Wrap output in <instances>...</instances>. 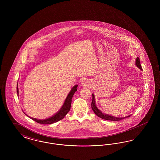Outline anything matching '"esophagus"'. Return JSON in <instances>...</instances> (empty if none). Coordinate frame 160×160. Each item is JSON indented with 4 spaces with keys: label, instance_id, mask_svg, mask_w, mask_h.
Returning a JSON list of instances; mask_svg holds the SVG:
<instances>
[{
    "label": "esophagus",
    "instance_id": "esophagus-1",
    "mask_svg": "<svg viewBox=\"0 0 160 160\" xmlns=\"http://www.w3.org/2000/svg\"><path fill=\"white\" fill-rule=\"evenodd\" d=\"M80 85H81L82 87H84V88L88 87V86H89V85H90V81H89L88 79H87V78L83 79V80L82 81Z\"/></svg>",
    "mask_w": 160,
    "mask_h": 160
}]
</instances>
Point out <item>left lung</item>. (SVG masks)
I'll return each mask as SVG.
<instances>
[{"label": "left lung", "mask_w": 160, "mask_h": 160, "mask_svg": "<svg viewBox=\"0 0 160 160\" xmlns=\"http://www.w3.org/2000/svg\"><path fill=\"white\" fill-rule=\"evenodd\" d=\"M135 65H136V67H138V68L140 69V70H142L141 65H140V61L139 58L137 57L136 59V62H135ZM92 109L93 111V112L95 113V114H96L97 116H98L100 118L105 119V120H107V121H120L123 119L126 118H129V116H131L130 114L128 116H127L125 117H122V118H118V117H115V116H113L112 115L110 114H106V113H102L98 108L96 106V102H95V95L93 93H92V101L91 103Z\"/></svg>", "instance_id": "1"}]
</instances>
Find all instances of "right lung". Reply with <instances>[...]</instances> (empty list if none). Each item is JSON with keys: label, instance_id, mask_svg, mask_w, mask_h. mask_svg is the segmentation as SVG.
Listing matches in <instances>:
<instances>
[{"label": "right lung", "instance_id": "obj_1", "mask_svg": "<svg viewBox=\"0 0 160 160\" xmlns=\"http://www.w3.org/2000/svg\"><path fill=\"white\" fill-rule=\"evenodd\" d=\"M77 86H78V85L76 84L71 88L67 97L65 99L63 105L61 107V108L59 110V111H58L55 114L48 118H46L44 119H39L37 118H31L28 115L26 114L23 110V113L27 116H28L29 118H31V119L33 120L35 122H38L39 123H41V124H52V123H53L55 122H58L61 119H62L65 116V115L68 113L69 111L70 110V108H71L72 98V97H73L74 93L77 91ZM17 95L18 96L19 92H18V83L17 86Z\"/></svg>", "mask_w": 160, "mask_h": 160}]
</instances>
